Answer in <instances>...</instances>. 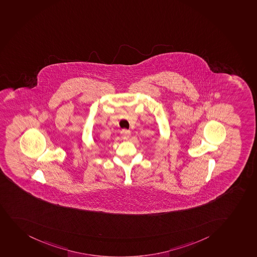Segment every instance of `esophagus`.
Wrapping results in <instances>:
<instances>
[{
  "label": "esophagus",
  "instance_id": "1",
  "mask_svg": "<svg viewBox=\"0 0 257 257\" xmlns=\"http://www.w3.org/2000/svg\"><path fill=\"white\" fill-rule=\"evenodd\" d=\"M130 135H131V132H130V130H122L121 131V136H122V138L123 140H127V139L130 138Z\"/></svg>",
  "mask_w": 257,
  "mask_h": 257
}]
</instances>
